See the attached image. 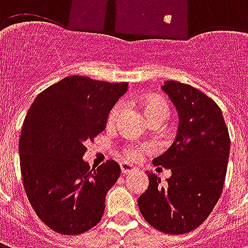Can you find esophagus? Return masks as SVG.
Segmentation results:
<instances>
[{"label":"esophagus","instance_id":"obj_1","mask_svg":"<svg viewBox=\"0 0 248 248\" xmlns=\"http://www.w3.org/2000/svg\"><path fill=\"white\" fill-rule=\"evenodd\" d=\"M137 169H135L133 165H130L127 162H124V163H121V171L124 172V174H130V172H134Z\"/></svg>","mask_w":248,"mask_h":248}]
</instances>
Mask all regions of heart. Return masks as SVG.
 I'll return each instance as SVG.
<instances>
[{"label": "heart", "mask_w": 248, "mask_h": 248, "mask_svg": "<svg viewBox=\"0 0 248 248\" xmlns=\"http://www.w3.org/2000/svg\"><path fill=\"white\" fill-rule=\"evenodd\" d=\"M142 106H143V111H145L146 117L149 118V121L150 119H162L165 122L167 117H169V114H170L169 105L159 95H149V97H146L143 99V102H142ZM124 102H118L114 105L111 110L108 111V124H110V126L115 124V122L118 121L119 115L124 111ZM147 150H149L147 146L127 145L126 149H124V154H126V158H129L131 161H138L142 156V154Z\"/></svg>", "instance_id": "1"}]
</instances>
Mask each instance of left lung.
<instances>
[{
	"label": "left lung",
	"instance_id": "8db88e82",
	"mask_svg": "<svg viewBox=\"0 0 248 248\" xmlns=\"http://www.w3.org/2000/svg\"><path fill=\"white\" fill-rule=\"evenodd\" d=\"M179 114L177 138L153 163L171 169L167 185L147 172L138 206L146 222L166 234H186L207 219L222 195L230 154L229 129L214 99L187 83L166 81Z\"/></svg>",
	"mask_w": 248,
	"mask_h": 248
}]
</instances>
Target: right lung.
<instances>
[{"label": "right lung", "mask_w": 248, "mask_h": 248, "mask_svg": "<svg viewBox=\"0 0 248 248\" xmlns=\"http://www.w3.org/2000/svg\"><path fill=\"white\" fill-rule=\"evenodd\" d=\"M126 92L127 82L66 77L40 93L25 117L19 138L25 192L56 232H86L103 217L121 167L110 159L90 169L82 158L85 143L105 130L108 111Z\"/></svg>", "instance_id": "right-lung-1"}]
</instances>
